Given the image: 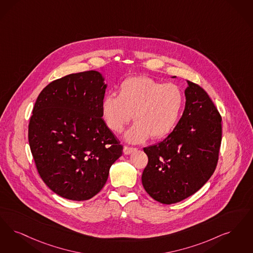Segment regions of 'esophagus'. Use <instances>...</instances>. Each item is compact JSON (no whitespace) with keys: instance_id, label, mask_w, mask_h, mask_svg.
<instances>
[{"instance_id":"esophagus-1","label":"esophagus","mask_w":253,"mask_h":253,"mask_svg":"<svg viewBox=\"0 0 253 253\" xmlns=\"http://www.w3.org/2000/svg\"><path fill=\"white\" fill-rule=\"evenodd\" d=\"M136 150H137L136 148H131V147L124 146V148H123V152H124V154H131V152H135Z\"/></svg>"}]
</instances>
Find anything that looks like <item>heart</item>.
Returning <instances> with one entry per match:
<instances>
[{
	"label": "heart",
	"mask_w": 253,
	"mask_h": 253,
	"mask_svg": "<svg viewBox=\"0 0 253 253\" xmlns=\"http://www.w3.org/2000/svg\"><path fill=\"white\" fill-rule=\"evenodd\" d=\"M183 106L184 95L180 86L140 76L122 82L119 95H105L101 113L115 132H121L132 117L135 123L124 137L130 143H140L150 135L153 139L168 136L180 121Z\"/></svg>",
	"instance_id": "b5f03b06"
}]
</instances>
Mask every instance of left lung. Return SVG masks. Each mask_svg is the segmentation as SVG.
<instances>
[{
	"label": "left lung",
	"instance_id": "1",
	"mask_svg": "<svg viewBox=\"0 0 253 253\" xmlns=\"http://www.w3.org/2000/svg\"><path fill=\"white\" fill-rule=\"evenodd\" d=\"M186 82L185 107L177 126L163 141L144 148L149 162L142 184L164 204L181 202L200 190L218 160L221 116L206 91Z\"/></svg>",
	"mask_w": 253,
	"mask_h": 253
}]
</instances>
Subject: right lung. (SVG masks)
<instances>
[{
    "label": "right lung",
    "mask_w": 253,
    "mask_h": 253,
    "mask_svg": "<svg viewBox=\"0 0 253 253\" xmlns=\"http://www.w3.org/2000/svg\"><path fill=\"white\" fill-rule=\"evenodd\" d=\"M107 84L99 71L72 73L39 95L29 122L31 152L53 192L86 201L100 192L123 147L101 119Z\"/></svg>",
    "instance_id": "right-lung-1"
}]
</instances>
